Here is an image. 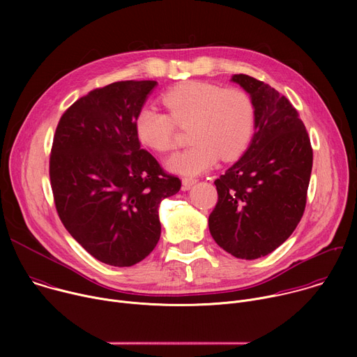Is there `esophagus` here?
Returning <instances> with one entry per match:
<instances>
[{"label": "esophagus", "mask_w": 357, "mask_h": 357, "mask_svg": "<svg viewBox=\"0 0 357 357\" xmlns=\"http://www.w3.org/2000/svg\"><path fill=\"white\" fill-rule=\"evenodd\" d=\"M197 182V179L196 178H189V176H185V178H182V189L183 190H188L192 185H195Z\"/></svg>", "instance_id": "1"}]
</instances>
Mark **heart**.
<instances>
[{
    "label": "heart",
    "instance_id": "1",
    "mask_svg": "<svg viewBox=\"0 0 357 357\" xmlns=\"http://www.w3.org/2000/svg\"><path fill=\"white\" fill-rule=\"evenodd\" d=\"M162 101L169 114L142 106L134 120L145 146L167 152L174 146L176 126H189V148L168 158L167 167L193 176L212 168L222 157L231 161L248 146L256 127V107L241 89H223L205 82H186L169 89Z\"/></svg>",
    "mask_w": 357,
    "mask_h": 357
}]
</instances>
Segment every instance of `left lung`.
<instances>
[{
    "instance_id": "obj_1",
    "label": "left lung",
    "mask_w": 357,
    "mask_h": 357,
    "mask_svg": "<svg viewBox=\"0 0 357 357\" xmlns=\"http://www.w3.org/2000/svg\"><path fill=\"white\" fill-rule=\"evenodd\" d=\"M231 82L250 94L256 127L243 157L215 181L219 199L209 230L231 256L256 260L280 247L303 215L312 146L285 96L247 75Z\"/></svg>"
}]
</instances>
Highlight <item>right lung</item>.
<instances>
[{
	"label": "right lung",
	"mask_w": 357,
	"mask_h": 357,
	"mask_svg": "<svg viewBox=\"0 0 357 357\" xmlns=\"http://www.w3.org/2000/svg\"><path fill=\"white\" fill-rule=\"evenodd\" d=\"M154 80L116 82L80 97L63 113L50 151L58 215L98 261L131 267L155 248L158 208L181 189L141 148L134 120Z\"/></svg>",
	"instance_id": "obj_1"
}]
</instances>
